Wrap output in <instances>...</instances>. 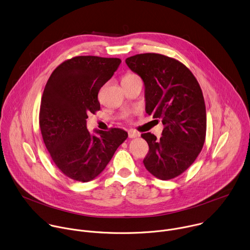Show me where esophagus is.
<instances>
[{"instance_id": "obj_1", "label": "esophagus", "mask_w": 250, "mask_h": 250, "mask_svg": "<svg viewBox=\"0 0 250 250\" xmlns=\"http://www.w3.org/2000/svg\"><path fill=\"white\" fill-rule=\"evenodd\" d=\"M139 136V133L134 130V129H129L128 130V137L129 138H135V137H138Z\"/></svg>"}]
</instances>
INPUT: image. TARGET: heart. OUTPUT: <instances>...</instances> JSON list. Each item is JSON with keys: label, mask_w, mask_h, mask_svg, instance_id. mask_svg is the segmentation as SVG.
Masks as SVG:
<instances>
[{"label": "heart", "mask_w": 250, "mask_h": 250, "mask_svg": "<svg viewBox=\"0 0 250 250\" xmlns=\"http://www.w3.org/2000/svg\"><path fill=\"white\" fill-rule=\"evenodd\" d=\"M135 78H138L135 74H132V73H128L126 74L124 78H123V82H126V81H130L132 79H135Z\"/></svg>", "instance_id": "obj_1"}]
</instances>
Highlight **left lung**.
Masks as SVG:
<instances>
[{"mask_svg":"<svg viewBox=\"0 0 250 250\" xmlns=\"http://www.w3.org/2000/svg\"><path fill=\"white\" fill-rule=\"evenodd\" d=\"M145 86V110L162 120V137L141 134L149 145L143 163L161 180L183 173L201 153L207 131V111L202 88L181 62L158 53H143L125 59Z\"/></svg>","mask_w":250,"mask_h":250,"instance_id":"left-lung-1","label":"left lung"}]
</instances>
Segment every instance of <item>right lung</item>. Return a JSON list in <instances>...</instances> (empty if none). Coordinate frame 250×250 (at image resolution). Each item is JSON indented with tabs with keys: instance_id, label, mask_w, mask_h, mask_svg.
Returning a JSON list of instances; mask_svg holds the SVG:
<instances>
[{
	"instance_id": "obj_1",
	"label": "right lung",
	"mask_w": 250,
	"mask_h": 250,
	"mask_svg": "<svg viewBox=\"0 0 250 250\" xmlns=\"http://www.w3.org/2000/svg\"><path fill=\"white\" fill-rule=\"evenodd\" d=\"M121 62L76 56L60 64L45 84L40 110L42 136L56 167L73 180L88 182L97 177L127 138L121 128L96 129L95 135L86 127L87 114L100 109L99 89Z\"/></svg>"
}]
</instances>
